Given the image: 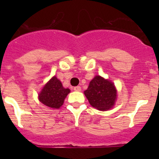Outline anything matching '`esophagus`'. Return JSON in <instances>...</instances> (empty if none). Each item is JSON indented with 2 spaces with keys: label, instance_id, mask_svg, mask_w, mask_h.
Returning <instances> with one entry per match:
<instances>
[{
  "label": "esophagus",
  "instance_id": "1",
  "mask_svg": "<svg viewBox=\"0 0 159 159\" xmlns=\"http://www.w3.org/2000/svg\"><path fill=\"white\" fill-rule=\"evenodd\" d=\"M81 88L80 86H76V87H74V91H81Z\"/></svg>",
  "mask_w": 159,
  "mask_h": 159
}]
</instances>
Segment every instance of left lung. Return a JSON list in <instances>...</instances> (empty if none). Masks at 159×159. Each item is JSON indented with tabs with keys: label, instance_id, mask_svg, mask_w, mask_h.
Instances as JSON below:
<instances>
[{
	"label": "left lung",
	"instance_id": "obj_1",
	"mask_svg": "<svg viewBox=\"0 0 159 159\" xmlns=\"http://www.w3.org/2000/svg\"><path fill=\"white\" fill-rule=\"evenodd\" d=\"M84 93L90 105L100 111L111 108L117 98V91L113 83L99 75L91 80Z\"/></svg>",
	"mask_w": 159,
	"mask_h": 159
}]
</instances>
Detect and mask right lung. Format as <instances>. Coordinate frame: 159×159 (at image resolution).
Listing matches in <instances>:
<instances>
[{
	"mask_svg": "<svg viewBox=\"0 0 159 159\" xmlns=\"http://www.w3.org/2000/svg\"><path fill=\"white\" fill-rule=\"evenodd\" d=\"M69 92L70 89H65L61 82L54 76L43 88L39 94V101L49 108H59Z\"/></svg>",
	"mask_w": 159,
	"mask_h": 159,
	"instance_id": "right-lung-1",
	"label": "right lung"
}]
</instances>
